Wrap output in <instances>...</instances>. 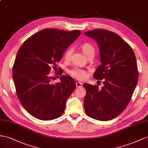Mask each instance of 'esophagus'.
Listing matches in <instances>:
<instances>
[{
	"mask_svg": "<svg viewBox=\"0 0 148 148\" xmlns=\"http://www.w3.org/2000/svg\"><path fill=\"white\" fill-rule=\"evenodd\" d=\"M75 84H76L77 88H80V87H82V84L80 82H77L76 83H75Z\"/></svg>",
	"mask_w": 148,
	"mask_h": 148,
	"instance_id": "obj_1",
	"label": "esophagus"
}]
</instances>
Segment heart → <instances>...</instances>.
Listing matches in <instances>:
<instances>
[{
    "instance_id": "heart-1",
    "label": "heart",
    "mask_w": 148,
    "mask_h": 148,
    "mask_svg": "<svg viewBox=\"0 0 148 148\" xmlns=\"http://www.w3.org/2000/svg\"><path fill=\"white\" fill-rule=\"evenodd\" d=\"M80 48L82 52L86 55L87 58L89 56H94L95 54V49L94 46L90 43H83L81 45ZM72 54L71 48H68L64 54V58L66 60H69L71 59ZM69 73L73 77L79 81H84L88 77V72L80 68L74 67L73 69L69 70Z\"/></svg>"
}]
</instances>
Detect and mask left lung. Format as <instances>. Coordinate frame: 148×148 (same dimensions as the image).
Masks as SVG:
<instances>
[{
  "mask_svg": "<svg viewBox=\"0 0 148 148\" xmlns=\"http://www.w3.org/2000/svg\"><path fill=\"white\" fill-rule=\"evenodd\" d=\"M84 34L96 40L99 48L101 65L94 77L103 80L101 89L84 84V106L87 115L99 121H109L122 112L130 103L138 81L134 52L117 34L103 29Z\"/></svg>",
  "mask_w": 148,
  "mask_h": 148,
  "instance_id": "left-lung-1",
  "label": "left lung"
}]
</instances>
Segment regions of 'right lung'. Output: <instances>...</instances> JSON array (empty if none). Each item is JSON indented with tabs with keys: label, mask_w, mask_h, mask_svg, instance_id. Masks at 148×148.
I'll return each instance as SVG.
<instances>
[{
	"label": "right lung",
	"mask_w": 148,
	"mask_h": 148,
	"mask_svg": "<svg viewBox=\"0 0 148 148\" xmlns=\"http://www.w3.org/2000/svg\"><path fill=\"white\" fill-rule=\"evenodd\" d=\"M80 34L78 30L44 29L29 37L18 49L12 68L16 94L22 106L36 118L52 120L64 113L76 84L62 71L56 73L61 75L60 82L52 84L50 72L56 69V63Z\"/></svg>",
	"instance_id": "obj_1"
}]
</instances>
